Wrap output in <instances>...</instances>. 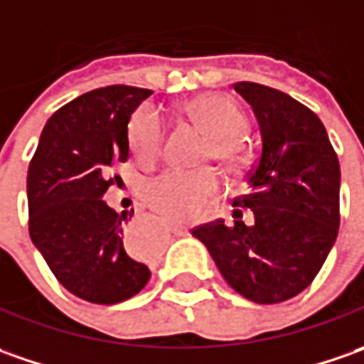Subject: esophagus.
Wrapping results in <instances>:
<instances>
[{
    "label": "esophagus",
    "mask_w": 364,
    "mask_h": 364,
    "mask_svg": "<svg viewBox=\"0 0 364 364\" xmlns=\"http://www.w3.org/2000/svg\"><path fill=\"white\" fill-rule=\"evenodd\" d=\"M169 230L175 233V235H187V233H189V228H183V225H177V223H171Z\"/></svg>",
    "instance_id": "1"
}]
</instances>
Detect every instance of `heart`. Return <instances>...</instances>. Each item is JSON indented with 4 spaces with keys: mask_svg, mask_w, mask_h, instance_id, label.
Here are the masks:
<instances>
[{
    "mask_svg": "<svg viewBox=\"0 0 364 364\" xmlns=\"http://www.w3.org/2000/svg\"><path fill=\"white\" fill-rule=\"evenodd\" d=\"M185 114L193 120L201 131L209 134L201 151V161H218L223 169H237L247 157L244 143L247 119L244 110L230 96L201 95L189 100ZM165 119L153 107L134 110L127 127L129 146L144 165L155 163L165 144ZM220 191V175L211 167L197 171H167L149 179L143 185V201L153 211L175 223L195 221L203 207Z\"/></svg>",
    "mask_w": 364,
    "mask_h": 364,
    "instance_id": "1",
    "label": "heart"
}]
</instances>
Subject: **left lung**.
<instances>
[{"mask_svg": "<svg viewBox=\"0 0 364 364\" xmlns=\"http://www.w3.org/2000/svg\"><path fill=\"white\" fill-rule=\"evenodd\" d=\"M252 105L262 153L247 193L233 199V223L195 228L225 282L257 304H278L308 288L338 233L341 167L320 119L282 90L235 82ZM250 208L255 221L239 220Z\"/></svg>", "mask_w": 364, "mask_h": 364, "instance_id": "8db88e82", "label": "left lung"}]
</instances>
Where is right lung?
<instances>
[{
    "instance_id": "right-lung-1",
    "label": "right lung",
    "mask_w": 364,
    "mask_h": 364,
    "mask_svg": "<svg viewBox=\"0 0 364 364\" xmlns=\"http://www.w3.org/2000/svg\"><path fill=\"white\" fill-rule=\"evenodd\" d=\"M153 90L112 84L58 108L46 122L28 169L30 237L56 280L92 304L139 294L151 272L122 244V221L105 203L112 171L129 159L127 127Z\"/></svg>"
}]
</instances>
